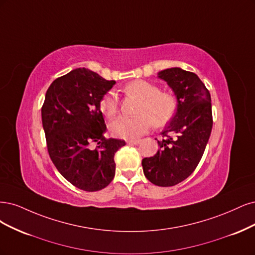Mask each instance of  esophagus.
Returning a JSON list of instances; mask_svg holds the SVG:
<instances>
[{
    "mask_svg": "<svg viewBox=\"0 0 255 255\" xmlns=\"http://www.w3.org/2000/svg\"><path fill=\"white\" fill-rule=\"evenodd\" d=\"M139 142H141V139H138V138H135V139H128V141H127L128 144H132V145H137V144H139Z\"/></svg>",
    "mask_w": 255,
    "mask_h": 255,
    "instance_id": "esophagus-1",
    "label": "esophagus"
}]
</instances>
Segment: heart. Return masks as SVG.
I'll return each mask as SVG.
<instances>
[{"mask_svg": "<svg viewBox=\"0 0 255 255\" xmlns=\"http://www.w3.org/2000/svg\"><path fill=\"white\" fill-rule=\"evenodd\" d=\"M127 94L141 98L135 117H119L110 123L111 133L121 138H135L143 135L152 126L162 127L175 116L177 102L168 92H161L159 86L143 79H135L125 86ZM100 109L107 118H113L119 111V100L114 91H108L100 102Z\"/></svg>", "mask_w": 255, "mask_h": 255, "instance_id": "heart-1", "label": "heart"}]
</instances>
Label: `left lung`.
<instances>
[{"instance_id":"obj_1","label":"left lung","mask_w":255,"mask_h":255,"mask_svg":"<svg viewBox=\"0 0 255 255\" xmlns=\"http://www.w3.org/2000/svg\"><path fill=\"white\" fill-rule=\"evenodd\" d=\"M177 97V111L158 141L160 149L144 158L145 177L158 186L182 182L198 165L213 126L209 90L193 72L171 68L159 72ZM157 139V138H155Z\"/></svg>"}]
</instances>
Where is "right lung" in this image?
Here are the masks:
<instances>
[{"label":"right lung","mask_w":255,"mask_h":255,"mask_svg":"<svg viewBox=\"0 0 255 255\" xmlns=\"http://www.w3.org/2000/svg\"><path fill=\"white\" fill-rule=\"evenodd\" d=\"M116 85L88 69L55 79L41 109L47 151L54 165L80 190L105 188L116 175L114 154L124 139L107 138L101 98Z\"/></svg>","instance_id":"1"}]
</instances>
